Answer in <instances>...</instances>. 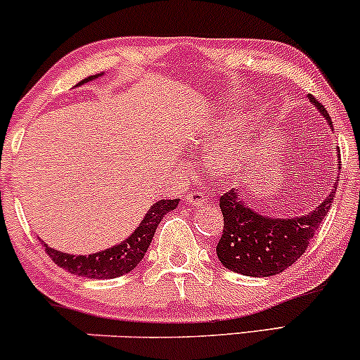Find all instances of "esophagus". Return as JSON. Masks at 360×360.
Instances as JSON below:
<instances>
[{
	"mask_svg": "<svg viewBox=\"0 0 360 360\" xmlns=\"http://www.w3.org/2000/svg\"><path fill=\"white\" fill-rule=\"evenodd\" d=\"M186 201H188V205L201 206V205L206 203V198L203 196V193L193 191V193H188V196H186Z\"/></svg>",
	"mask_w": 360,
	"mask_h": 360,
	"instance_id": "1",
	"label": "esophagus"
}]
</instances>
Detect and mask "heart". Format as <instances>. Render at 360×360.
Returning a JSON list of instances; mask_svg holds the SVG:
<instances>
[{"label": "heart", "mask_w": 360, "mask_h": 360, "mask_svg": "<svg viewBox=\"0 0 360 360\" xmlns=\"http://www.w3.org/2000/svg\"><path fill=\"white\" fill-rule=\"evenodd\" d=\"M240 125V122H238L237 118H230L226 120V122H221L220 125H217L212 130L208 131V137H226L229 134H232Z\"/></svg>", "instance_id": "1"}]
</instances>
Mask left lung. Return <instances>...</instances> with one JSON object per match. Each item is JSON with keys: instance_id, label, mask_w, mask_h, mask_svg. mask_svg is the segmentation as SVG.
Masks as SVG:
<instances>
[{"instance_id": "1", "label": "left lung", "mask_w": 360, "mask_h": 360, "mask_svg": "<svg viewBox=\"0 0 360 360\" xmlns=\"http://www.w3.org/2000/svg\"><path fill=\"white\" fill-rule=\"evenodd\" d=\"M309 101L332 125L325 106L311 94ZM335 191L332 189L311 213L295 218L264 217L249 208L235 189L223 193V232L217 245L218 259L226 269L243 276L266 278L279 274L307 252L333 203Z\"/></svg>"}]
</instances>
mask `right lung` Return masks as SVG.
<instances>
[{
	"instance_id": "add662e5",
	"label": "right lung",
	"mask_w": 360,
	"mask_h": 360,
	"mask_svg": "<svg viewBox=\"0 0 360 360\" xmlns=\"http://www.w3.org/2000/svg\"><path fill=\"white\" fill-rule=\"evenodd\" d=\"M96 76L86 77L79 84H84ZM179 200H160L155 205L150 206L148 213L143 217V220L137 226L134 233L127 238L125 242L111 247V249L101 250L98 254L89 255H71L65 252L53 250L47 243H44V249L49 254L53 262L59 267H64L71 274L81 276V278L89 279H113L118 276L128 274L137 264L143 259L146 252L150 245L152 237H154L157 225L164 218V214L172 212L176 208Z\"/></svg>"
}]
</instances>
